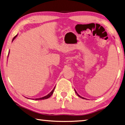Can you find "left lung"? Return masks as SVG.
<instances>
[{
  "mask_svg": "<svg viewBox=\"0 0 125 125\" xmlns=\"http://www.w3.org/2000/svg\"><path fill=\"white\" fill-rule=\"evenodd\" d=\"M74 90H75V93H76V94H77V95H78V96H79V97H80V98H82V99H86L85 98H83V97H82V96H80V95H79L78 94V93H77V92H76V90H75V89H74Z\"/></svg>",
  "mask_w": 125,
  "mask_h": 125,
  "instance_id": "8db88e82",
  "label": "left lung"
}]
</instances>
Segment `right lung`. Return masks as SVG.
<instances>
[{"label": "right lung", "instance_id": "right-lung-1", "mask_svg": "<svg viewBox=\"0 0 125 125\" xmlns=\"http://www.w3.org/2000/svg\"><path fill=\"white\" fill-rule=\"evenodd\" d=\"M18 36V34H17L15 36L14 38H13V39H12V42L14 41V40L15 39V38ZM9 52L10 51H9ZM8 56H9V55H8ZM55 87H56V86H54V88L53 89V90L51 91V92L49 94H47V95H46V96H43V97H42V98H36V99H32L33 100H44V99H48V98H49L52 95V94L53 93V92H54V89H55Z\"/></svg>", "mask_w": 125, "mask_h": 125}]
</instances>
